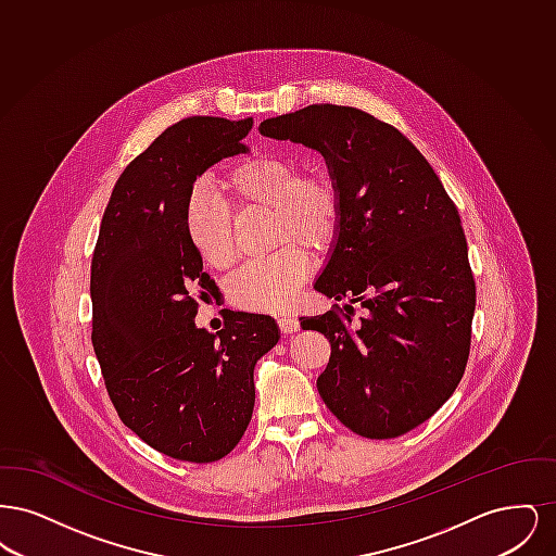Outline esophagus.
<instances>
[{
  "instance_id": "obj_1",
  "label": "esophagus",
  "mask_w": 556,
  "mask_h": 556,
  "mask_svg": "<svg viewBox=\"0 0 556 556\" xmlns=\"http://www.w3.org/2000/svg\"><path fill=\"white\" fill-rule=\"evenodd\" d=\"M277 325H279V329H281L283 333H293V331L300 329V320L295 317H291V315H281V317L277 318Z\"/></svg>"
}]
</instances>
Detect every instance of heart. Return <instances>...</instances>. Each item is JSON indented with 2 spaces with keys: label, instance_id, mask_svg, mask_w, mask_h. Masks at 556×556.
<instances>
[{
  "label": "heart",
  "instance_id": "1",
  "mask_svg": "<svg viewBox=\"0 0 556 556\" xmlns=\"http://www.w3.org/2000/svg\"><path fill=\"white\" fill-rule=\"evenodd\" d=\"M223 186L239 208L277 211L279 243L301 241L241 266L229 283V295L241 308L286 311L313 270V258L302 243L325 252L340 238L344 223L340 187L327 173L300 170L295 162L281 156L238 160L227 170ZM186 231L204 265L223 270L236 263L233 208L212 187L195 186L189 193Z\"/></svg>",
  "mask_w": 556,
  "mask_h": 556
}]
</instances>
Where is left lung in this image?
Returning a JSON list of instances; mask_svg holds the SVG:
<instances>
[{"mask_svg":"<svg viewBox=\"0 0 556 556\" xmlns=\"http://www.w3.org/2000/svg\"><path fill=\"white\" fill-rule=\"evenodd\" d=\"M261 132L318 150L344 200L315 290L365 317L336 304L300 318L331 344L318 394L354 433L397 438L454 394L469 361L476 279L458 211L424 154L358 108L313 104Z\"/></svg>","mask_w":556,"mask_h":556,"instance_id":"1","label":"left lung"}]
</instances>
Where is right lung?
<instances>
[{"instance_id": "right-lung-1", "label": "right lung", "mask_w": 556, "mask_h": 556, "mask_svg": "<svg viewBox=\"0 0 556 556\" xmlns=\"http://www.w3.org/2000/svg\"><path fill=\"white\" fill-rule=\"evenodd\" d=\"M254 121L189 116L129 162L108 202L91 258V344L121 421L187 463L236 448L254 410V365L279 342L268 315L225 311L198 329L216 291L186 231L193 181L245 152Z\"/></svg>"}]
</instances>
